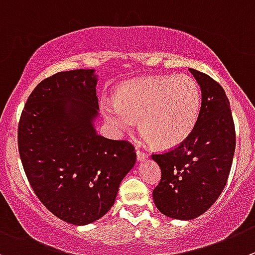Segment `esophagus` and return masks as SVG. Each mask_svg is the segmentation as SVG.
Returning <instances> with one entry per match:
<instances>
[{
	"instance_id": "1",
	"label": "esophagus",
	"mask_w": 255,
	"mask_h": 255,
	"mask_svg": "<svg viewBox=\"0 0 255 255\" xmlns=\"http://www.w3.org/2000/svg\"><path fill=\"white\" fill-rule=\"evenodd\" d=\"M136 159H137V161H144V160L147 159V154H145V152H141L140 150H137Z\"/></svg>"
}]
</instances>
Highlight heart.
I'll return each mask as SVG.
<instances>
[{
	"label": "heart",
	"mask_w": 255,
	"mask_h": 255,
	"mask_svg": "<svg viewBox=\"0 0 255 255\" xmlns=\"http://www.w3.org/2000/svg\"><path fill=\"white\" fill-rule=\"evenodd\" d=\"M202 106V91L190 76H149L130 80L115 90L114 100L101 103V113L115 134L137 123L142 140L173 149L193 132Z\"/></svg>",
	"instance_id": "b5f03b06"
}]
</instances>
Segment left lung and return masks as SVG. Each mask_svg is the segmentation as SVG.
I'll use <instances>...</instances> for the list:
<instances>
[{
  "mask_svg": "<svg viewBox=\"0 0 255 255\" xmlns=\"http://www.w3.org/2000/svg\"><path fill=\"white\" fill-rule=\"evenodd\" d=\"M202 90L198 123L178 147L152 155L161 180L152 191L160 213L191 220L207 212L222 194L235 150V128L230 104L217 81L189 69Z\"/></svg>",
  "mask_w": 255,
  "mask_h": 255,
  "instance_id": "obj_1",
  "label": "left lung"
}]
</instances>
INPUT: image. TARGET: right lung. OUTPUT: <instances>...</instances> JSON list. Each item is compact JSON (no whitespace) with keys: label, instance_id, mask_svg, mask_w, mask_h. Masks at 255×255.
I'll return each mask as SVG.
<instances>
[{"label":"right lung","instance_id":"obj_1","mask_svg":"<svg viewBox=\"0 0 255 255\" xmlns=\"http://www.w3.org/2000/svg\"><path fill=\"white\" fill-rule=\"evenodd\" d=\"M96 85L94 69L52 75L28 96L18 124V151L33 191L74 225L96 222L111 209L136 160L131 144L96 132Z\"/></svg>","mask_w":255,"mask_h":255}]
</instances>
